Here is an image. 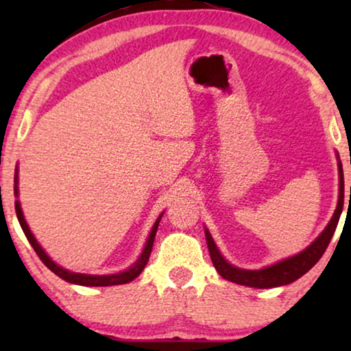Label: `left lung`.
Returning a JSON list of instances; mask_svg holds the SVG:
<instances>
[{"mask_svg": "<svg viewBox=\"0 0 351 351\" xmlns=\"http://www.w3.org/2000/svg\"><path fill=\"white\" fill-rule=\"evenodd\" d=\"M339 203L337 209L328 223V227L323 230V233L310 244L308 247L304 249L300 254H297L294 257L285 258V261L275 263V265L265 267L262 270H243V268L233 267L232 263H228L222 257V254L219 252L217 246H215L213 237L208 230H204L206 233V243H208L210 261H213L215 270L219 271V275L225 278V280L237 282V285L249 286V287H257V289H268V287H278L289 285L299 280L300 276H304L316 262L323 257L326 249H328L332 234L337 228L340 214L343 209V171L342 165L339 161Z\"/></svg>", "mask_w": 351, "mask_h": 351, "instance_id": "obj_1", "label": "left lung"}]
</instances>
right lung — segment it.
Wrapping results in <instances>:
<instances>
[{
    "label": "right lung",
    "instance_id": "obj_1",
    "mask_svg": "<svg viewBox=\"0 0 351 351\" xmlns=\"http://www.w3.org/2000/svg\"><path fill=\"white\" fill-rule=\"evenodd\" d=\"M17 182H19V177H17V169H16V177H14V195H16V196H19ZM16 214H17L19 223H21L23 233H25L27 239H28V241H30L32 247L35 249V252L38 254V257L41 258V262L45 263V265L49 268L51 271H54L57 276H60L62 280H65V281H69V282H73V285H80V286H114V285H126V282H131L132 280H136V278L141 275L142 270L147 265L148 257H150V254H152L153 241H155V234H156L158 225H160V220L162 217V214H161L160 217H158L156 222H155V225H153V228H152V232H150V237H148V239H147L145 247H143L141 257L137 258V262L134 263L131 268H128L126 271L114 273V275H83V273H73V271H69V270H65V268L59 267L56 262L51 261V257L47 256L45 251H43V247L40 246V243H38L36 239H35V237H33V233L30 232V228H28L25 219H23V213H22V209H21V203H19V199L16 201Z\"/></svg>",
    "mask_w": 351,
    "mask_h": 351
}]
</instances>
